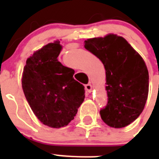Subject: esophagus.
<instances>
[{
  "mask_svg": "<svg viewBox=\"0 0 159 159\" xmlns=\"http://www.w3.org/2000/svg\"><path fill=\"white\" fill-rule=\"evenodd\" d=\"M85 89H86V91L88 92V93H91L92 91V84H86V85H85Z\"/></svg>",
  "mask_w": 159,
  "mask_h": 159,
  "instance_id": "34e87169",
  "label": "esophagus"
}]
</instances>
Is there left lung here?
<instances>
[{"mask_svg": "<svg viewBox=\"0 0 159 159\" xmlns=\"http://www.w3.org/2000/svg\"><path fill=\"white\" fill-rule=\"evenodd\" d=\"M84 47L102 61L106 70L107 103L101 119L109 127L122 128L143 112L149 92L145 62L122 36L108 34L88 39Z\"/></svg>", "mask_w": 159, "mask_h": 159, "instance_id": "left-lung-1", "label": "left lung"}]
</instances>
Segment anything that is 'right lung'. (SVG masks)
Here are the masks:
<instances>
[{"label": "right lung", "mask_w": 159, "mask_h": 159, "mask_svg": "<svg viewBox=\"0 0 159 159\" xmlns=\"http://www.w3.org/2000/svg\"><path fill=\"white\" fill-rule=\"evenodd\" d=\"M60 41L43 46L27 59L22 75L25 98L37 119L50 127L60 128L74 119L85 98L83 84L75 80V71L57 57Z\"/></svg>", "instance_id": "1"}]
</instances>
